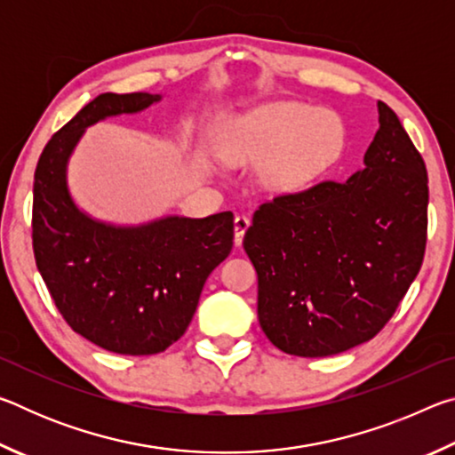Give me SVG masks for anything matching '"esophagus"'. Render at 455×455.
Listing matches in <instances>:
<instances>
[{
  "label": "esophagus",
  "instance_id": "34e87169",
  "mask_svg": "<svg viewBox=\"0 0 455 455\" xmlns=\"http://www.w3.org/2000/svg\"><path fill=\"white\" fill-rule=\"evenodd\" d=\"M249 225H251V220L243 217V214H238V217L235 219V244L236 246L243 244V238H244V233H246V228H249Z\"/></svg>",
  "mask_w": 455,
  "mask_h": 455
}]
</instances>
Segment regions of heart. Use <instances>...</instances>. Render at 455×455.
Masks as SVG:
<instances>
[{
  "label": "heart",
  "mask_w": 455,
  "mask_h": 455,
  "mask_svg": "<svg viewBox=\"0 0 455 455\" xmlns=\"http://www.w3.org/2000/svg\"><path fill=\"white\" fill-rule=\"evenodd\" d=\"M345 124L335 112L283 100L243 114L220 138L228 163H259V180L273 192L305 188L341 156Z\"/></svg>",
  "instance_id": "1"
}]
</instances>
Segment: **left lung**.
Returning a JSON list of instances; mask_svg holds the SVG:
<instances>
[{
    "mask_svg": "<svg viewBox=\"0 0 455 455\" xmlns=\"http://www.w3.org/2000/svg\"><path fill=\"white\" fill-rule=\"evenodd\" d=\"M363 171L276 195L243 246L259 276V323L275 347L327 357L373 339L418 276L427 171L387 104Z\"/></svg>",
    "mask_w": 455,
    "mask_h": 455,
    "instance_id": "left-lung-1",
    "label": "left lung"
}]
</instances>
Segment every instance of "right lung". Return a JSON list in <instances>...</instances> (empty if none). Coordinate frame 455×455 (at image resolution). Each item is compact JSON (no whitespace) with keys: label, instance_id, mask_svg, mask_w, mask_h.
Wrapping results in <instances>:
<instances>
[{"label":"right lung","instance_id":"obj_1","mask_svg":"<svg viewBox=\"0 0 455 455\" xmlns=\"http://www.w3.org/2000/svg\"><path fill=\"white\" fill-rule=\"evenodd\" d=\"M160 96L100 94L45 144L34 174L32 241L37 271L76 333L120 355H154L184 335L206 276L233 249V212L166 217L112 227L86 217L66 187L84 128L140 112Z\"/></svg>","mask_w":455,"mask_h":455}]
</instances>
